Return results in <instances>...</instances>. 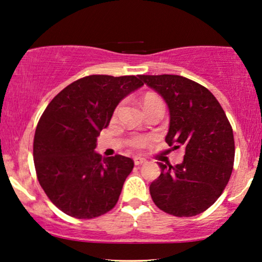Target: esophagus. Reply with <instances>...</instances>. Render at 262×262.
Segmentation results:
<instances>
[{"label":"esophagus","mask_w":262,"mask_h":262,"mask_svg":"<svg viewBox=\"0 0 262 262\" xmlns=\"http://www.w3.org/2000/svg\"><path fill=\"white\" fill-rule=\"evenodd\" d=\"M134 162H135L136 166H141V164L145 163L146 161H145L144 159H142V157H135V159H134Z\"/></svg>","instance_id":"34e87169"}]
</instances>
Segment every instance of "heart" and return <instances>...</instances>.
<instances>
[{
	"mask_svg": "<svg viewBox=\"0 0 262 262\" xmlns=\"http://www.w3.org/2000/svg\"><path fill=\"white\" fill-rule=\"evenodd\" d=\"M157 102H162V101H161L159 96L154 94V93H146V94L142 98L143 107H144L145 110L148 108V107L152 106L154 103H157ZM146 143H148V137H144V136H136V137H134L130 141V145L134 146L136 149H142L144 148Z\"/></svg>",
	"mask_w": 262,
	"mask_h": 262,
	"instance_id": "b5f03b06",
	"label": "heart"
}]
</instances>
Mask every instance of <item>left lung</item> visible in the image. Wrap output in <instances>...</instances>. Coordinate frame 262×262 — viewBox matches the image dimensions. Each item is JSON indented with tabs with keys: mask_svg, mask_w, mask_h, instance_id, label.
Masks as SVG:
<instances>
[{
	"mask_svg": "<svg viewBox=\"0 0 262 262\" xmlns=\"http://www.w3.org/2000/svg\"><path fill=\"white\" fill-rule=\"evenodd\" d=\"M169 108L166 142L185 148L177 166L157 162L160 177L150 185L155 205L177 217H192L209 209L223 193L235 159L231 125L212 93L179 75H141Z\"/></svg>",
	"mask_w": 262,
	"mask_h": 262,
	"instance_id": "left-lung-1",
	"label": "left lung"
}]
</instances>
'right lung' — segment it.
<instances>
[{"label":"right lung","mask_w":262,"mask_h":262,"mask_svg":"<svg viewBox=\"0 0 262 262\" xmlns=\"http://www.w3.org/2000/svg\"><path fill=\"white\" fill-rule=\"evenodd\" d=\"M144 84L139 76L91 75L73 82L46 107L35 128L33 160L49 199L68 216L91 220L116 206L130 157H103L96 138L125 96Z\"/></svg>","instance_id":"right-lung-1"}]
</instances>
